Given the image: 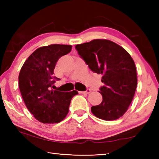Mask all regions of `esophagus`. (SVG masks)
Wrapping results in <instances>:
<instances>
[{
    "label": "esophagus",
    "instance_id": "obj_1",
    "mask_svg": "<svg viewBox=\"0 0 159 159\" xmlns=\"http://www.w3.org/2000/svg\"><path fill=\"white\" fill-rule=\"evenodd\" d=\"M80 92L82 93H89L91 92V90L89 89H87L86 91H85V92Z\"/></svg>",
    "mask_w": 159,
    "mask_h": 159
}]
</instances>
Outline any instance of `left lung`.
Masks as SVG:
<instances>
[{
  "label": "left lung",
  "instance_id": "8db88e82",
  "mask_svg": "<svg viewBox=\"0 0 159 159\" xmlns=\"http://www.w3.org/2000/svg\"><path fill=\"white\" fill-rule=\"evenodd\" d=\"M80 58L94 73L102 74L100 104L91 108L104 120H115L126 112L135 93L137 77L133 59L126 50L107 39H93L75 46Z\"/></svg>",
  "mask_w": 159,
  "mask_h": 159
}]
</instances>
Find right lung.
Wrapping results in <instances>:
<instances>
[{"label": "right lung", "mask_w": 159, "mask_h": 159, "mask_svg": "<svg viewBox=\"0 0 159 159\" xmlns=\"http://www.w3.org/2000/svg\"><path fill=\"white\" fill-rule=\"evenodd\" d=\"M72 46L52 44L35 50L23 64L19 74V88L26 107L35 119L43 124L62 121L69 111L76 90H54V69L60 57L68 54Z\"/></svg>", "instance_id": "1"}]
</instances>
